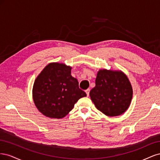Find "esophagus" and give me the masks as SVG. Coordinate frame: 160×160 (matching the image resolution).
Masks as SVG:
<instances>
[{
  "label": "esophagus",
  "instance_id": "esophagus-1",
  "mask_svg": "<svg viewBox=\"0 0 160 160\" xmlns=\"http://www.w3.org/2000/svg\"><path fill=\"white\" fill-rule=\"evenodd\" d=\"M89 91H90V89H88L85 90V92H86L87 95H88V96H89Z\"/></svg>",
  "mask_w": 160,
  "mask_h": 160
}]
</instances>
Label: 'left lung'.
<instances>
[{
  "label": "left lung",
  "mask_w": 160,
  "mask_h": 160,
  "mask_svg": "<svg viewBox=\"0 0 160 160\" xmlns=\"http://www.w3.org/2000/svg\"><path fill=\"white\" fill-rule=\"evenodd\" d=\"M96 108L105 115L114 117L122 115L131 103L132 87L122 71L99 70L95 87L89 93Z\"/></svg>",
  "instance_id": "8db88e82"
}]
</instances>
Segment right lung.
<instances>
[{"instance_id":"add662e5","label":"right lung","mask_w":160,"mask_h":160,"mask_svg":"<svg viewBox=\"0 0 160 160\" xmlns=\"http://www.w3.org/2000/svg\"><path fill=\"white\" fill-rule=\"evenodd\" d=\"M71 67L59 62L47 65L36 78L32 98L36 107L46 117L64 118L80 98L86 97L79 82L71 75Z\"/></svg>"}]
</instances>
